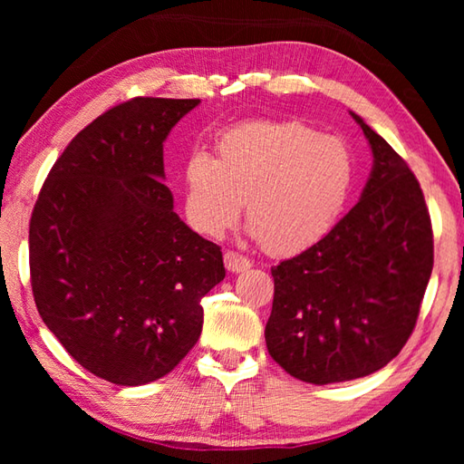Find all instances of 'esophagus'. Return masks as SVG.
I'll return each instance as SVG.
<instances>
[{
    "instance_id": "obj_1",
    "label": "esophagus",
    "mask_w": 464,
    "mask_h": 464,
    "mask_svg": "<svg viewBox=\"0 0 464 464\" xmlns=\"http://www.w3.org/2000/svg\"><path fill=\"white\" fill-rule=\"evenodd\" d=\"M223 261H225L227 271H231V273H243L251 267V261L235 251H227L223 255Z\"/></svg>"
}]
</instances>
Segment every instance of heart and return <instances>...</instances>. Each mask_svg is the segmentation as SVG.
Masks as SVG:
<instances>
[{
  "instance_id": "b5f03b06",
  "label": "heart",
  "mask_w": 464,
  "mask_h": 464,
  "mask_svg": "<svg viewBox=\"0 0 464 464\" xmlns=\"http://www.w3.org/2000/svg\"><path fill=\"white\" fill-rule=\"evenodd\" d=\"M354 157L341 137L299 121H249L217 140V157L193 150L183 165L187 221L221 237L247 199L249 235L271 255L317 243L349 199Z\"/></svg>"
}]
</instances>
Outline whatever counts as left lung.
<instances>
[{"label": "left lung", "instance_id": "left-lung-1", "mask_svg": "<svg viewBox=\"0 0 464 464\" xmlns=\"http://www.w3.org/2000/svg\"><path fill=\"white\" fill-rule=\"evenodd\" d=\"M372 151L359 203L307 251L271 269L269 354L291 377H367L405 347L432 271L430 217L405 160L357 113Z\"/></svg>", "mask_w": 464, "mask_h": 464}]
</instances>
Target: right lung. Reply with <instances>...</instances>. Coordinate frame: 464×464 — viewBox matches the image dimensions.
<instances>
[{"mask_svg":"<svg viewBox=\"0 0 464 464\" xmlns=\"http://www.w3.org/2000/svg\"><path fill=\"white\" fill-rule=\"evenodd\" d=\"M199 100L135 97L77 133L29 223L37 311L63 349L121 387L171 372L203 329L201 299L225 277L219 245L173 211L163 143Z\"/></svg>","mask_w":464,"mask_h":464,"instance_id":"1","label":"right lung"}]
</instances>
